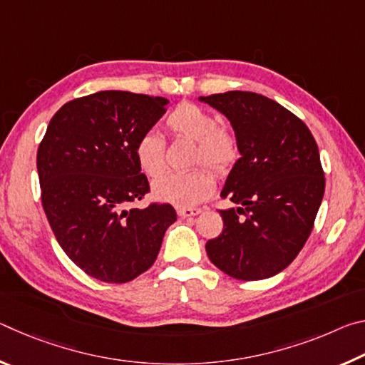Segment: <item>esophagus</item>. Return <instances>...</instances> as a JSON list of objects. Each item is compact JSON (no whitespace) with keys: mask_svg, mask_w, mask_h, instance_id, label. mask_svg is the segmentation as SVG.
Segmentation results:
<instances>
[{"mask_svg":"<svg viewBox=\"0 0 365 365\" xmlns=\"http://www.w3.org/2000/svg\"><path fill=\"white\" fill-rule=\"evenodd\" d=\"M200 212H201V209H196V207H180V209H177L178 217H182V219L193 217V215H197Z\"/></svg>","mask_w":365,"mask_h":365,"instance_id":"obj_1","label":"esophagus"}]
</instances>
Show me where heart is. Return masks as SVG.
Returning <instances> with one entry per match:
<instances>
[{"mask_svg": "<svg viewBox=\"0 0 365 365\" xmlns=\"http://www.w3.org/2000/svg\"><path fill=\"white\" fill-rule=\"evenodd\" d=\"M165 128L174 138L196 141L193 164H205L224 174L238 159V145L233 133L219 127L215 117L193 103H182L165 117ZM138 168L148 177H159L165 169V141L158 132L146 130L135 145ZM214 191V177L205 168L185 174H165L153 185V195L170 205L190 207Z\"/></svg>", "mask_w": 365, "mask_h": 365, "instance_id": "obj_1", "label": "heart"}]
</instances>
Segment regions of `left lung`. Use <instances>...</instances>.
<instances>
[{
    "label": "left lung",
    "mask_w": 365,
    "mask_h": 365,
    "mask_svg": "<svg viewBox=\"0 0 365 365\" xmlns=\"http://www.w3.org/2000/svg\"><path fill=\"white\" fill-rule=\"evenodd\" d=\"M230 120L242 154L220 196L224 230L206 243L211 262L237 280H262L298 256L325 191L319 148L299 117L267 96L225 91L201 96Z\"/></svg>",
    "instance_id": "left-lung-1"
}]
</instances>
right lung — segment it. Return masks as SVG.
I'll return each mask as SVG.
<instances>
[{
  "instance_id": "1",
  "label": "right lung",
  "mask_w": 365,
  "mask_h": 365,
  "mask_svg": "<svg viewBox=\"0 0 365 365\" xmlns=\"http://www.w3.org/2000/svg\"><path fill=\"white\" fill-rule=\"evenodd\" d=\"M165 98L98 91L66 103L36 153L41 205L58 243L86 275L106 283L137 279L156 261L175 209L151 202L135 145L165 114Z\"/></svg>"
}]
</instances>
